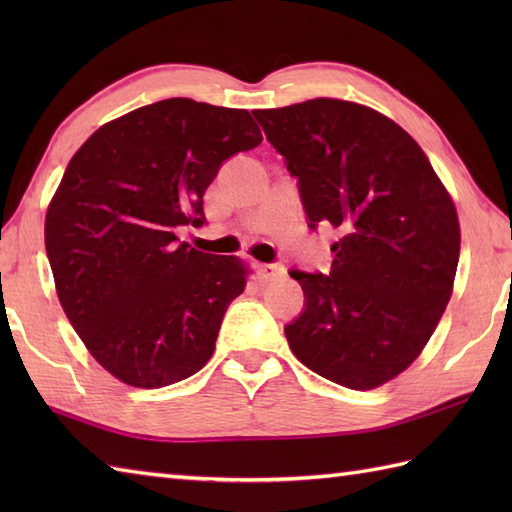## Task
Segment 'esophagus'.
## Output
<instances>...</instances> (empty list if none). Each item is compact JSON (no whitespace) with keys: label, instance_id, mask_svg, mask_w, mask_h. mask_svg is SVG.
Instances as JSON below:
<instances>
[{"label":"esophagus","instance_id":"34e87169","mask_svg":"<svg viewBox=\"0 0 512 512\" xmlns=\"http://www.w3.org/2000/svg\"><path fill=\"white\" fill-rule=\"evenodd\" d=\"M257 270L259 275H262V279H268V281H275L286 275V268L281 264H259Z\"/></svg>","mask_w":512,"mask_h":512}]
</instances>
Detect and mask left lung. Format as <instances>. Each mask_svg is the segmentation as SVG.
<instances>
[{
  "mask_svg": "<svg viewBox=\"0 0 512 512\" xmlns=\"http://www.w3.org/2000/svg\"><path fill=\"white\" fill-rule=\"evenodd\" d=\"M253 114L299 180L310 228L341 235L328 277L290 273L306 295L284 330L290 350L336 385H385L420 356L451 299L453 198L416 140L372 107L310 99Z\"/></svg>",
  "mask_w": 512,
  "mask_h": 512,
  "instance_id": "8db88e82",
  "label": "left lung"
}]
</instances>
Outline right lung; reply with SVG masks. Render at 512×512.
I'll return each mask as SVG.
<instances>
[{"label":"right lung","instance_id":"obj_1","mask_svg":"<svg viewBox=\"0 0 512 512\" xmlns=\"http://www.w3.org/2000/svg\"><path fill=\"white\" fill-rule=\"evenodd\" d=\"M262 143L246 110L158 101L101 125L65 167L46 253L65 317L114 378L158 389L209 363L248 266L178 244L222 162Z\"/></svg>","mask_w":512,"mask_h":512}]
</instances>
